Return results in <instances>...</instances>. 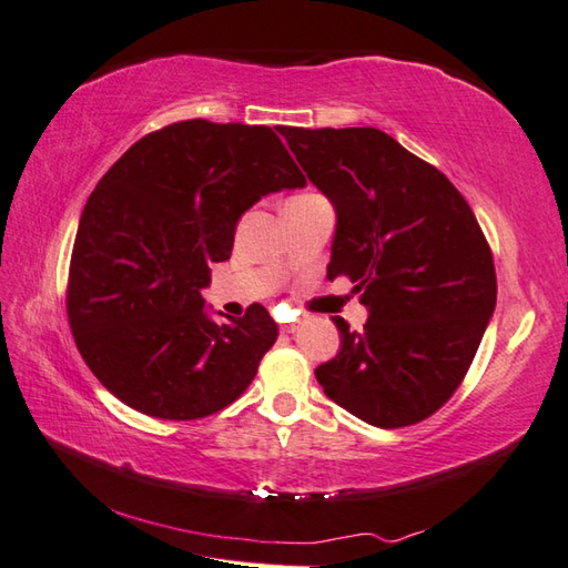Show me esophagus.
Returning <instances> with one entry per match:
<instances>
[{
    "label": "esophagus",
    "mask_w": 568,
    "mask_h": 568,
    "mask_svg": "<svg viewBox=\"0 0 568 568\" xmlns=\"http://www.w3.org/2000/svg\"><path fill=\"white\" fill-rule=\"evenodd\" d=\"M297 327H300V322L295 320V322H285V324H281V332H285V334H293V332H297Z\"/></svg>",
    "instance_id": "34e87169"
}]
</instances>
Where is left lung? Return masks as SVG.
Listing matches in <instances>:
<instances>
[{
  "label": "left lung",
  "mask_w": 568,
  "mask_h": 568,
  "mask_svg": "<svg viewBox=\"0 0 568 568\" xmlns=\"http://www.w3.org/2000/svg\"><path fill=\"white\" fill-rule=\"evenodd\" d=\"M281 134L336 212L327 273L368 310L361 332L334 317L339 354L315 376L373 427L415 425L464 381L496 310L486 236L449 178L381 129Z\"/></svg>",
  "instance_id": "left-lung-1"
}]
</instances>
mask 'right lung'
I'll use <instances>...</instances> for the list:
<instances>
[{"label": "right lung", "instance_id": "add662e5", "mask_svg": "<svg viewBox=\"0 0 568 568\" xmlns=\"http://www.w3.org/2000/svg\"><path fill=\"white\" fill-rule=\"evenodd\" d=\"M305 185L273 129L204 119L153 131L106 171L68 281L70 329L106 390L143 415L197 419L248 388L277 324L261 305L216 322L202 291L241 214Z\"/></svg>", "mask_w": 568, "mask_h": 568}]
</instances>
